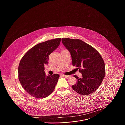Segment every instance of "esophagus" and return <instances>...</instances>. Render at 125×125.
<instances>
[{
  "instance_id": "esophagus-1",
  "label": "esophagus",
  "mask_w": 125,
  "mask_h": 125,
  "mask_svg": "<svg viewBox=\"0 0 125 125\" xmlns=\"http://www.w3.org/2000/svg\"><path fill=\"white\" fill-rule=\"evenodd\" d=\"M61 76H62L63 77H64V78H69L70 77V76H67V75H62Z\"/></svg>"
}]
</instances>
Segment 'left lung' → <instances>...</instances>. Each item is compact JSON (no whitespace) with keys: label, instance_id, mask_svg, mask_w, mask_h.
<instances>
[{"label":"left lung","instance_id":"obj_1","mask_svg":"<svg viewBox=\"0 0 125 125\" xmlns=\"http://www.w3.org/2000/svg\"><path fill=\"white\" fill-rule=\"evenodd\" d=\"M62 42L69 51L72 64L82 74V78L75 75L76 84L73 90L82 95H88L95 92L105 75L104 60L99 52L91 45L79 39L62 38Z\"/></svg>","mask_w":125,"mask_h":125}]
</instances>
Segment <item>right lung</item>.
<instances>
[{"label":"right lung","instance_id":"obj_1","mask_svg":"<svg viewBox=\"0 0 125 125\" xmlns=\"http://www.w3.org/2000/svg\"><path fill=\"white\" fill-rule=\"evenodd\" d=\"M61 38L35 45L23 56L18 67V78L24 90L37 98H45L54 91L59 78L58 74L46 76L44 64L49 55L59 45Z\"/></svg>","mask_w":125,"mask_h":125}]
</instances>
